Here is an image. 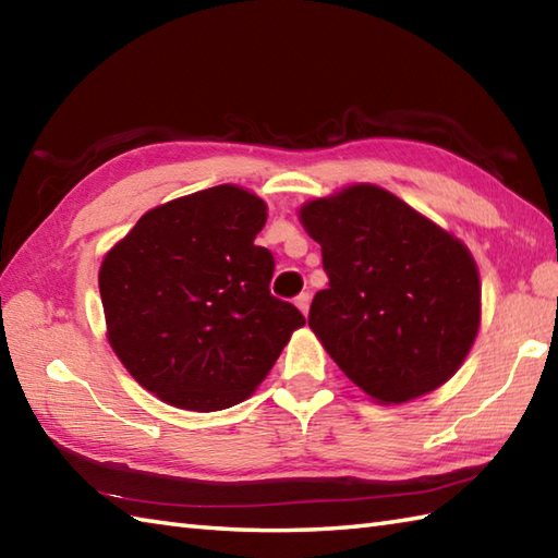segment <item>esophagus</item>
Instances as JSON below:
<instances>
[{
	"instance_id": "1",
	"label": "esophagus",
	"mask_w": 558,
	"mask_h": 558,
	"mask_svg": "<svg viewBox=\"0 0 558 558\" xmlns=\"http://www.w3.org/2000/svg\"><path fill=\"white\" fill-rule=\"evenodd\" d=\"M294 304L300 306V312L306 316L310 314V304H312V298H310V292H302V294H298V300H294Z\"/></svg>"
}]
</instances>
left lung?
<instances>
[{"instance_id":"obj_1","label":"left lung","mask_w":558,"mask_h":558,"mask_svg":"<svg viewBox=\"0 0 558 558\" xmlns=\"http://www.w3.org/2000/svg\"><path fill=\"white\" fill-rule=\"evenodd\" d=\"M300 220L322 244L328 276L310 326L350 381L386 405L446 384L480 328L468 248L372 184L316 198Z\"/></svg>"}]
</instances>
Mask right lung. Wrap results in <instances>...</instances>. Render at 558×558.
<instances>
[{"mask_svg": "<svg viewBox=\"0 0 558 558\" xmlns=\"http://www.w3.org/2000/svg\"><path fill=\"white\" fill-rule=\"evenodd\" d=\"M264 225V201L220 184L148 210L105 256L110 345L170 405H236L304 326L298 306L270 294L276 258L254 244Z\"/></svg>", "mask_w": 558, "mask_h": 558, "instance_id": "obj_1", "label": "right lung"}]
</instances>
